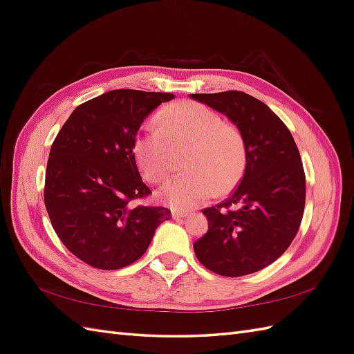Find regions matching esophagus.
<instances>
[{
	"instance_id": "esophagus-1",
	"label": "esophagus",
	"mask_w": 354,
	"mask_h": 354,
	"mask_svg": "<svg viewBox=\"0 0 354 354\" xmlns=\"http://www.w3.org/2000/svg\"><path fill=\"white\" fill-rule=\"evenodd\" d=\"M186 216H189V211L173 209V218H174V220H180V218H183V217H186Z\"/></svg>"
}]
</instances>
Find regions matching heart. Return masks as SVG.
Listing matches in <instances>:
<instances>
[{
  "label": "heart",
  "instance_id": "obj_1",
  "mask_svg": "<svg viewBox=\"0 0 354 354\" xmlns=\"http://www.w3.org/2000/svg\"><path fill=\"white\" fill-rule=\"evenodd\" d=\"M158 129L137 134L133 153L142 176L152 183L173 171V151H185L189 171L159 190V198L177 209H192L216 190L227 194L239 185L248 162L246 142L238 127L198 102H177L160 109Z\"/></svg>",
  "mask_w": 354,
  "mask_h": 354
}]
</instances>
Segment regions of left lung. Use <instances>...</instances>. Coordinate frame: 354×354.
<instances>
[{
    "label": "left lung",
    "instance_id": "1",
    "mask_svg": "<svg viewBox=\"0 0 354 354\" xmlns=\"http://www.w3.org/2000/svg\"><path fill=\"white\" fill-rule=\"evenodd\" d=\"M226 115L246 142L248 162L239 186L202 209L208 230L194 243L208 270L238 277L255 273L289 248L303 220L306 174L288 127L269 106L243 91L190 94Z\"/></svg>",
    "mask_w": 354,
    "mask_h": 354
}]
</instances>
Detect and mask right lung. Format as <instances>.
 Wrapping results in <instances>:
<instances>
[{"label": "right lung", "mask_w": 354, "mask_h": 354, "mask_svg": "<svg viewBox=\"0 0 354 354\" xmlns=\"http://www.w3.org/2000/svg\"><path fill=\"white\" fill-rule=\"evenodd\" d=\"M171 93L112 90L80 104L50 149L44 202L66 248L100 270L122 269L146 252L164 207L136 205L152 194L133 153L138 128Z\"/></svg>", "instance_id": "add662e5"}]
</instances>
